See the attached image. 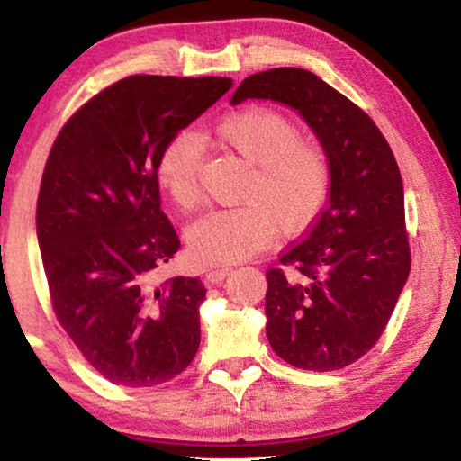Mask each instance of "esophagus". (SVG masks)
Returning a JSON list of instances; mask_svg holds the SVG:
<instances>
[{"label": "esophagus", "mask_w": 461, "mask_h": 461, "mask_svg": "<svg viewBox=\"0 0 461 461\" xmlns=\"http://www.w3.org/2000/svg\"><path fill=\"white\" fill-rule=\"evenodd\" d=\"M230 270H232L230 267H216V268L207 270L205 279H207V283H220L226 275H230Z\"/></svg>", "instance_id": "34e87169"}]
</instances>
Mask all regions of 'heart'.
I'll return each mask as SVG.
<instances>
[{"instance_id":"obj_1","label":"heart","mask_w":461,"mask_h":461,"mask_svg":"<svg viewBox=\"0 0 461 461\" xmlns=\"http://www.w3.org/2000/svg\"><path fill=\"white\" fill-rule=\"evenodd\" d=\"M213 134L254 163L239 207L212 210L186 232L188 251L207 267L248 260L268 248L281 226L295 235L317 222L331 191V166L317 142L298 138L295 125L270 106H245L213 123ZM203 144L193 131H178L163 147L157 180L182 210L201 199Z\"/></svg>"}]
</instances>
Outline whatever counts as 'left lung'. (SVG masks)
Wrapping results in <instances>:
<instances>
[{
  "mask_svg": "<svg viewBox=\"0 0 461 461\" xmlns=\"http://www.w3.org/2000/svg\"><path fill=\"white\" fill-rule=\"evenodd\" d=\"M248 98L300 113L331 166L330 203L267 273L268 342L298 369H342L380 339L411 268L399 166L367 113L306 68L249 75L230 103Z\"/></svg>",
  "mask_w": 461,
  "mask_h": 461,
  "instance_id": "obj_1",
  "label": "left lung"
}]
</instances>
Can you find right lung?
<instances>
[{"mask_svg": "<svg viewBox=\"0 0 461 461\" xmlns=\"http://www.w3.org/2000/svg\"><path fill=\"white\" fill-rule=\"evenodd\" d=\"M230 87L226 77L131 75L87 100L50 150L37 241L56 319L119 386L169 382L197 355L203 283H153L180 248L161 212L157 161Z\"/></svg>", "mask_w": 461, "mask_h": 461, "instance_id": "add662e5", "label": "right lung"}]
</instances>
